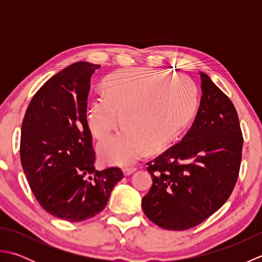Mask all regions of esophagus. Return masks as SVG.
Returning a JSON list of instances; mask_svg holds the SVG:
<instances>
[{
    "instance_id": "34e87169",
    "label": "esophagus",
    "mask_w": 262,
    "mask_h": 262,
    "mask_svg": "<svg viewBox=\"0 0 262 262\" xmlns=\"http://www.w3.org/2000/svg\"><path fill=\"white\" fill-rule=\"evenodd\" d=\"M135 171H136V168H125L124 170H122L125 176H130L132 173H134Z\"/></svg>"
}]
</instances>
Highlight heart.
<instances>
[{
    "mask_svg": "<svg viewBox=\"0 0 262 262\" xmlns=\"http://www.w3.org/2000/svg\"><path fill=\"white\" fill-rule=\"evenodd\" d=\"M103 94L88 108V125L102 140L121 124L118 134L99 144L104 161L118 165L136 162L147 147L168 146L188 126L198 104L197 89L186 76L165 71L137 70L109 76Z\"/></svg>",
    "mask_w": 262,
    "mask_h": 262,
    "instance_id": "b5f03b06",
    "label": "heart"
}]
</instances>
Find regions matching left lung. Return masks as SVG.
<instances>
[{"instance_id": "obj_1", "label": "left lung", "mask_w": 262, "mask_h": 262, "mask_svg": "<svg viewBox=\"0 0 262 262\" xmlns=\"http://www.w3.org/2000/svg\"><path fill=\"white\" fill-rule=\"evenodd\" d=\"M203 96L182 140L147 162L153 183L143 211L165 230L191 229L219 210L234 189L243 137L234 104L200 72Z\"/></svg>"}]
</instances>
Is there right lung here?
I'll use <instances>...</instances> for the list:
<instances>
[{
  "label": "right lung",
  "mask_w": 262,
  "mask_h": 262,
  "mask_svg": "<svg viewBox=\"0 0 262 262\" xmlns=\"http://www.w3.org/2000/svg\"><path fill=\"white\" fill-rule=\"evenodd\" d=\"M100 65L77 62L52 76L32 97L21 128L22 169L41 207L82 222L103 210L119 168L98 171L86 120L88 96Z\"/></svg>",
  "instance_id": "right-lung-1"
}]
</instances>
